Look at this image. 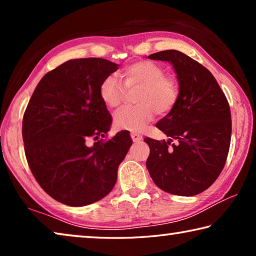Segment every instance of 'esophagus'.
Returning <instances> with one entry per match:
<instances>
[{
    "label": "esophagus",
    "instance_id": "esophagus-1",
    "mask_svg": "<svg viewBox=\"0 0 256 256\" xmlns=\"http://www.w3.org/2000/svg\"><path fill=\"white\" fill-rule=\"evenodd\" d=\"M131 138L133 142H140L142 140V136L140 133H136V132H132L131 133Z\"/></svg>",
    "mask_w": 256,
    "mask_h": 256
}]
</instances>
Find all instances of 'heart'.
<instances>
[{
	"mask_svg": "<svg viewBox=\"0 0 256 256\" xmlns=\"http://www.w3.org/2000/svg\"><path fill=\"white\" fill-rule=\"evenodd\" d=\"M120 76L125 88H138L134 98L138 105L116 112L114 123L120 128L141 131L154 118L156 112L166 115L178 102V82L174 76L166 74L162 66L152 60H141L128 64L120 72ZM98 94L108 108H116L123 102L125 92L118 78L108 76L99 84Z\"/></svg>",
	"mask_w": 256,
	"mask_h": 256,
	"instance_id": "heart-1",
	"label": "heart"
}]
</instances>
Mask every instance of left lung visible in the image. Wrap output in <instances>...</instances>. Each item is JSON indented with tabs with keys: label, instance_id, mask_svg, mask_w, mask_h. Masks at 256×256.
<instances>
[{
	"label": "left lung",
	"instance_id": "8db88e82",
	"mask_svg": "<svg viewBox=\"0 0 256 256\" xmlns=\"http://www.w3.org/2000/svg\"><path fill=\"white\" fill-rule=\"evenodd\" d=\"M170 62L177 73L180 98L174 110L156 124L170 138H146L151 178L174 196H192L209 188L226 164L232 115L226 96L211 72L175 50L149 55Z\"/></svg>",
	"mask_w": 256,
	"mask_h": 256
}]
</instances>
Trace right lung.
<instances>
[{"label": "right lung", "mask_w": 256, "mask_h": 256, "mask_svg": "<svg viewBox=\"0 0 256 256\" xmlns=\"http://www.w3.org/2000/svg\"><path fill=\"white\" fill-rule=\"evenodd\" d=\"M118 66L96 58L68 60L42 78L24 110L22 138L30 170L63 204L82 206L105 198L132 144L124 131L100 138L112 118L98 88Z\"/></svg>", "instance_id": "right-lung-1"}]
</instances>
